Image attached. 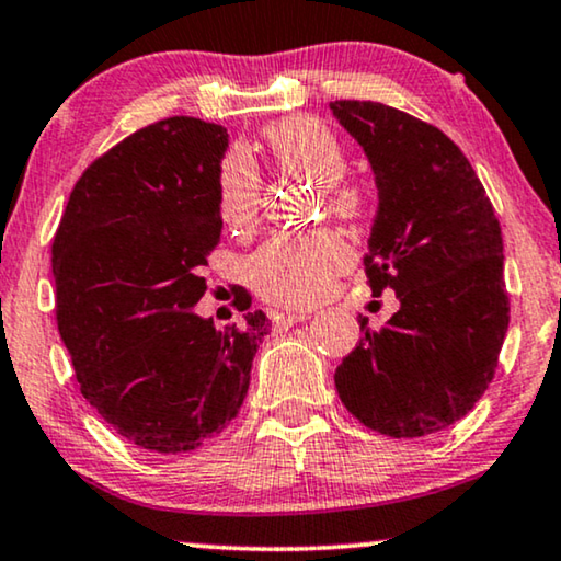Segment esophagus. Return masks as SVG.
Masks as SVG:
<instances>
[{"label": "esophagus", "instance_id": "obj_1", "mask_svg": "<svg viewBox=\"0 0 561 561\" xmlns=\"http://www.w3.org/2000/svg\"><path fill=\"white\" fill-rule=\"evenodd\" d=\"M275 319H278V327H294V324H298V321L309 319V313H304V311L290 313V311H286V313H280V317H275Z\"/></svg>", "mask_w": 561, "mask_h": 561}]
</instances>
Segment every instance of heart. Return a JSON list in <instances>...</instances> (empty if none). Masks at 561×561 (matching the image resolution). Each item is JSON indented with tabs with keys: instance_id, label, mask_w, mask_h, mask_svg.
I'll use <instances>...</instances> for the list:
<instances>
[{
	"instance_id": "obj_1",
	"label": "heart",
	"mask_w": 561,
	"mask_h": 561,
	"mask_svg": "<svg viewBox=\"0 0 561 561\" xmlns=\"http://www.w3.org/2000/svg\"><path fill=\"white\" fill-rule=\"evenodd\" d=\"M265 145L283 171L313 181L329 214L357 219L365 211V191L344 175L350 171L347 150L324 122L286 117L265 129ZM263 183L252 158L232 150L221 160L217 175V209L221 221L248 232L260 211ZM350 248L329 229L273 234L250 260V280L267 301L309 306L327 296L336 275L350 267Z\"/></svg>"
}]
</instances>
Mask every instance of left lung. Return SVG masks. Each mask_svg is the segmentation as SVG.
Listing matches in <instances>:
<instances>
[{
    "label": "left lung",
    "mask_w": 561,
    "mask_h": 561,
    "mask_svg": "<svg viewBox=\"0 0 561 561\" xmlns=\"http://www.w3.org/2000/svg\"><path fill=\"white\" fill-rule=\"evenodd\" d=\"M378 183L367 242L373 294L401 309L334 373L344 409L373 432L416 439L467 416L493 380L508 332L503 237L462 150L424 119L380 102H332Z\"/></svg>",
    "instance_id": "left-lung-1"
}]
</instances>
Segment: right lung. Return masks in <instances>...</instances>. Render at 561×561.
I'll return each mask as SVG.
<instances>
[{
	"label": "right lung",
	"instance_id": "obj_1",
	"mask_svg": "<svg viewBox=\"0 0 561 561\" xmlns=\"http://www.w3.org/2000/svg\"><path fill=\"white\" fill-rule=\"evenodd\" d=\"M225 150L227 129L196 117L137 129L81 173L53 240L56 321L81 396L160 455L202 447L237 416L271 332L263 311L225 332L191 311L221 234Z\"/></svg>",
	"mask_w": 561,
	"mask_h": 561
}]
</instances>
